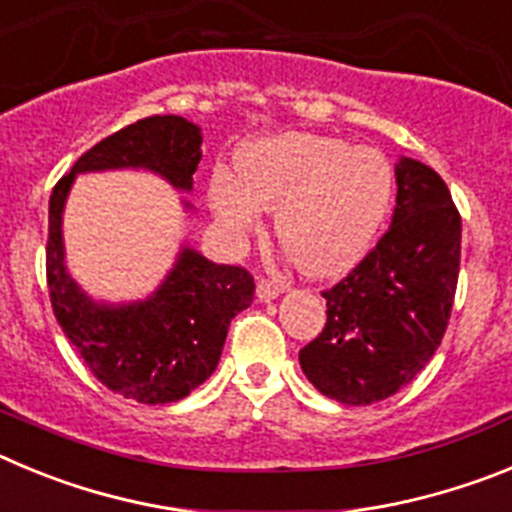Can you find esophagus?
Segmentation results:
<instances>
[{
    "label": "esophagus",
    "instance_id": "esophagus-1",
    "mask_svg": "<svg viewBox=\"0 0 512 512\" xmlns=\"http://www.w3.org/2000/svg\"><path fill=\"white\" fill-rule=\"evenodd\" d=\"M284 284H277V282H269V279H261L259 284H256V297H259L261 302H271L277 300L279 295H284Z\"/></svg>",
    "mask_w": 512,
    "mask_h": 512
}]
</instances>
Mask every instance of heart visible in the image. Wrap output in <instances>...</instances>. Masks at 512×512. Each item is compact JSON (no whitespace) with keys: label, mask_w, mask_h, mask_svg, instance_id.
I'll return each instance as SVG.
<instances>
[{"label":"heart","mask_w":512,"mask_h":512,"mask_svg":"<svg viewBox=\"0 0 512 512\" xmlns=\"http://www.w3.org/2000/svg\"><path fill=\"white\" fill-rule=\"evenodd\" d=\"M390 161L341 138L284 133L256 140L238 156V176L220 169L210 205L246 238L271 212L279 248L307 277L343 274L377 241L392 205Z\"/></svg>","instance_id":"1"}]
</instances>
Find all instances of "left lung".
Masks as SVG:
<instances>
[{
    "instance_id": "obj_1",
    "label": "left lung",
    "mask_w": 512,
    "mask_h": 512,
    "mask_svg": "<svg viewBox=\"0 0 512 512\" xmlns=\"http://www.w3.org/2000/svg\"><path fill=\"white\" fill-rule=\"evenodd\" d=\"M390 230L346 279L323 292L328 320L300 351L305 377L343 405L387 400L433 359L449 325L461 217L431 166L400 156Z\"/></svg>"
}]
</instances>
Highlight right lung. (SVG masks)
Listing matches in <instances>:
<instances>
[{"label": "right lung", "mask_w": 512, "mask_h": 512, "mask_svg": "<svg viewBox=\"0 0 512 512\" xmlns=\"http://www.w3.org/2000/svg\"><path fill=\"white\" fill-rule=\"evenodd\" d=\"M200 158V125L153 115L99 140L51 194L45 269L58 325L107 390L143 405L182 400L215 372L230 320L253 302V277L241 266L205 259L184 241L148 297L94 300L66 266L63 210L76 176L92 171H151L179 192H192ZM182 207L194 212L187 200Z\"/></svg>", "instance_id": "1"}]
</instances>
